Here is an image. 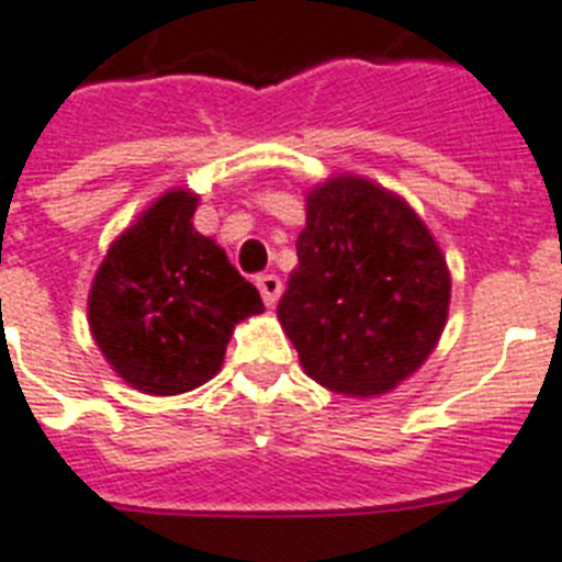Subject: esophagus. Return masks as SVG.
I'll list each match as a JSON object with an SVG mask.
<instances>
[{
	"label": "esophagus",
	"mask_w": 562,
	"mask_h": 562,
	"mask_svg": "<svg viewBox=\"0 0 562 562\" xmlns=\"http://www.w3.org/2000/svg\"><path fill=\"white\" fill-rule=\"evenodd\" d=\"M256 289L262 294L265 306H273L282 294V280L277 273H259V277H256Z\"/></svg>",
	"instance_id": "esophagus-1"
}]
</instances>
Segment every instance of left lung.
I'll return each mask as SVG.
<instances>
[{
    "instance_id": "obj_1",
    "label": "left lung",
    "mask_w": 562,
    "mask_h": 562,
    "mask_svg": "<svg viewBox=\"0 0 562 562\" xmlns=\"http://www.w3.org/2000/svg\"><path fill=\"white\" fill-rule=\"evenodd\" d=\"M452 277L417 212L373 180L338 175L306 194L277 317L317 384L375 396L440 341Z\"/></svg>"
}]
</instances>
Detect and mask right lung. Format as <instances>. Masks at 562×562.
I'll return each mask as SVG.
<instances>
[{
	"label": "right lung",
	"mask_w": 562,
	"mask_h": 562,
	"mask_svg": "<svg viewBox=\"0 0 562 562\" xmlns=\"http://www.w3.org/2000/svg\"><path fill=\"white\" fill-rule=\"evenodd\" d=\"M194 210L187 189L157 198L110 245L87 300L101 356L154 396L210 382L238 321L265 312L227 254L194 229Z\"/></svg>",
	"instance_id": "obj_1"
}]
</instances>
